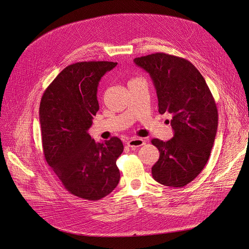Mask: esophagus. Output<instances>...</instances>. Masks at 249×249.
<instances>
[{"label": "esophagus", "mask_w": 249, "mask_h": 249, "mask_svg": "<svg viewBox=\"0 0 249 249\" xmlns=\"http://www.w3.org/2000/svg\"><path fill=\"white\" fill-rule=\"evenodd\" d=\"M145 143V141L143 139H139V137H133V139L126 142L127 146L134 148V147H140Z\"/></svg>", "instance_id": "obj_1"}]
</instances>
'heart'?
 Listing matches in <instances>:
<instances>
[{
  "label": "heart",
  "instance_id": "obj_1",
  "mask_svg": "<svg viewBox=\"0 0 249 249\" xmlns=\"http://www.w3.org/2000/svg\"><path fill=\"white\" fill-rule=\"evenodd\" d=\"M133 80H135V79H133Z\"/></svg>",
  "mask_w": 249,
  "mask_h": 249
}]
</instances>
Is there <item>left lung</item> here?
Instances as JSON below:
<instances>
[{
    "label": "left lung",
    "instance_id": "left-lung-1",
    "mask_svg": "<svg viewBox=\"0 0 249 249\" xmlns=\"http://www.w3.org/2000/svg\"><path fill=\"white\" fill-rule=\"evenodd\" d=\"M133 62L150 75L158 112L172 116V139L151 141L160 152L151 168L152 177L165 186H186L206 166L215 139L217 108L213 97L199 70L184 58L153 53Z\"/></svg>",
    "mask_w": 249,
    "mask_h": 249
}]
</instances>
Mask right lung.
Here are the masks:
<instances>
[{"label":"right lung","mask_w":249,"mask_h":249,"mask_svg":"<svg viewBox=\"0 0 249 249\" xmlns=\"http://www.w3.org/2000/svg\"><path fill=\"white\" fill-rule=\"evenodd\" d=\"M117 64L85 61L67 66L47 87L39 106L45 159L65 189L85 200L106 197L120 181L122 141L114 136L96 142L88 133L99 110V82Z\"/></svg>","instance_id":"add662e5"}]
</instances>
